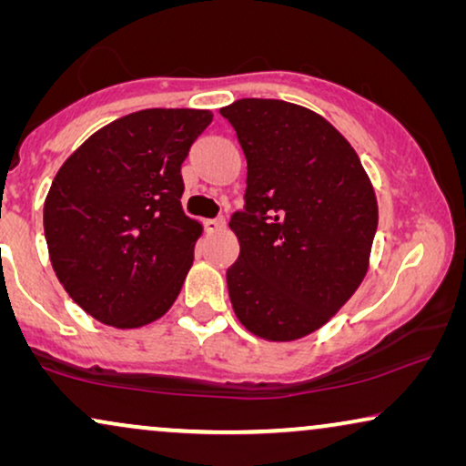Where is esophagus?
<instances>
[{"label":"esophagus","instance_id":"34e87169","mask_svg":"<svg viewBox=\"0 0 466 466\" xmlns=\"http://www.w3.org/2000/svg\"><path fill=\"white\" fill-rule=\"evenodd\" d=\"M203 227H206L208 233H216V231H220V228H225V220L208 218V220H203Z\"/></svg>","mask_w":466,"mask_h":466}]
</instances>
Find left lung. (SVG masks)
<instances>
[{"mask_svg":"<svg viewBox=\"0 0 466 466\" xmlns=\"http://www.w3.org/2000/svg\"><path fill=\"white\" fill-rule=\"evenodd\" d=\"M246 155V206L231 216L227 269L239 322L267 341L324 327L367 276L378 199L346 137L308 107L238 99L222 107Z\"/></svg>","mask_w":466,"mask_h":466,"instance_id":"obj_1","label":"left lung"}]
</instances>
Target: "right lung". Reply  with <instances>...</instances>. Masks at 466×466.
Masks as SVG:
<instances>
[{
    "instance_id": "1",
    "label": "right lung",
    "mask_w": 466,
    "mask_h": 466,
    "mask_svg": "<svg viewBox=\"0 0 466 466\" xmlns=\"http://www.w3.org/2000/svg\"><path fill=\"white\" fill-rule=\"evenodd\" d=\"M209 110L150 107L93 133L56 171L44 235L67 295L95 320L139 329L180 295L203 227L182 209V163Z\"/></svg>"
}]
</instances>
